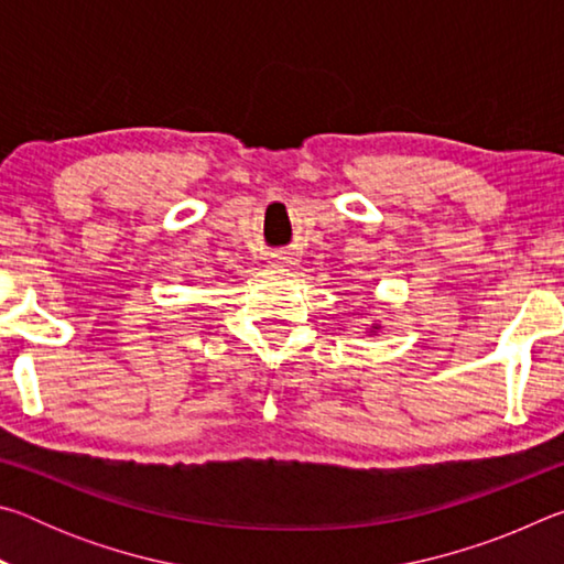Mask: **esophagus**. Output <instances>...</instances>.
I'll return each instance as SVG.
<instances>
[{"label": "esophagus", "instance_id": "1", "mask_svg": "<svg viewBox=\"0 0 564 564\" xmlns=\"http://www.w3.org/2000/svg\"><path fill=\"white\" fill-rule=\"evenodd\" d=\"M295 261L291 259V256H285V253H273L271 259H269V265L271 269H291Z\"/></svg>", "mask_w": 564, "mask_h": 564}]
</instances>
